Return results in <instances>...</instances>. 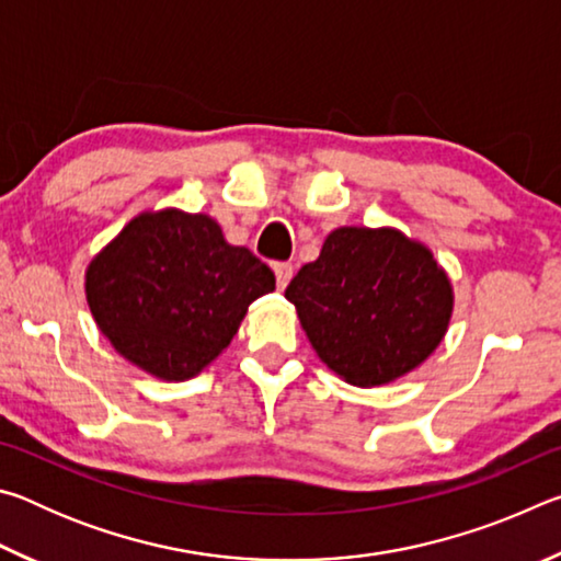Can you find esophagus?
Listing matches in <instances>:
<instances>
[{"label":"esophagus","mask_w":561,"mask_h":561,"mask_svg":"<svg viewBox=\"0 0 561 561\" xmlns=\"http://www.w3.org/2000/svg\"><path fill=\"white\" fill-rule=\"evenodd\" d=\"M274 277H277V287L284 289L294 277V267L289 262H277V264H274Z\"/></svg>","instance_id":"1"}]
</instances>
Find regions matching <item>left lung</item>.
<instances>
[{"mask_svg":"<svg viewBox=\"0 0 561 561\" xmlns=\"http://www.w3.org/2000/svg\"><path fill=\"white\" fill-rule=\"evenodd\" d=\"M317 356L346 383H393L448 331L453 284L423 242L396 227H339L284 291Z\"/></svg>","mask_w":561,"mask_h":561,"instance_id":"8db88e82","label":"left lung"}]
</instances>
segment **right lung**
<instances>
[{
    "label": "right lung",
    "instance_id": "1",
    "mask_svg": "<svg viewBox=\"0 0 561 561\" xmlns=\"http://www.w3.org/2000/svg\"><path fill=\"white\" fill-rule=\"evenodd\" d=\"M83 287L111 346L178 383L230 346L250 304L274 291V274L210 215L165 207L133 217L89 262Z\"/></svg>",
    "mask_w": 561,
    "mask_h": 561
}]
</instances>
